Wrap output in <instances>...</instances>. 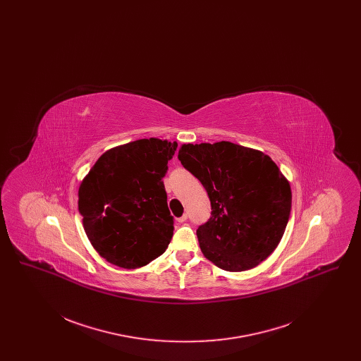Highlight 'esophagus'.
Instances as JSON below:
<instances>
[{
  "label": "esophagus",
  "mask_w": 361,
  "mask_h": 361,
  "mask_svg": "<svg viewBox=\"0 0 361 361\" xmlns=\"http://www.w3.org/2000/svg\"><path fill=\"white\" fill-rule=\"evenodd\" d=\"M187 219H188V215L187 214H184L183 216H180L177 221L180 222V224H184V222H187Z\"/></svg>",
  "instance_id": "1"
}]
</instances>
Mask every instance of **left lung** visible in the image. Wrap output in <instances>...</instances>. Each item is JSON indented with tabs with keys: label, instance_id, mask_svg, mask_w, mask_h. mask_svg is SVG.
<instances>
[{
	"label": "left lung",
	"instance_id": "1",
	"mask_svg": "<svg viewBox=\"0 0 361 361\" xmlns=\"http://www.w3.org/2000/svg\"><path fill=\"white\" fill-rule=\"evenodd\" d=\"M178 159L206 188L211 218L196 234L207 259L228 272L257 267L283 238L290 181L269 155L231 142L184 143Z\"/></svg>",
	"mask_w": 361,
	"mask_h": 361
}]
</instances>
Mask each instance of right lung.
Masks as SVG:
<instances>
[{
  "mask_svg": "<svg viewBox=\"0 0 361 361\" xmlns=\"http://www.w3.org/2000/svg\"><path fill=\"white\" fill-rule=\"evenodd\" d=\"M176 142L137 139L106 150L78 189L87 240L108 262L126 269L147 265L168 247L173 216L164 176Z\"/></svg>",
  "mask_w": 361,
  "mask_h": 361,
  "instance_id": "right-lung-1",
  "label": "right lung"
}]
</instances>
